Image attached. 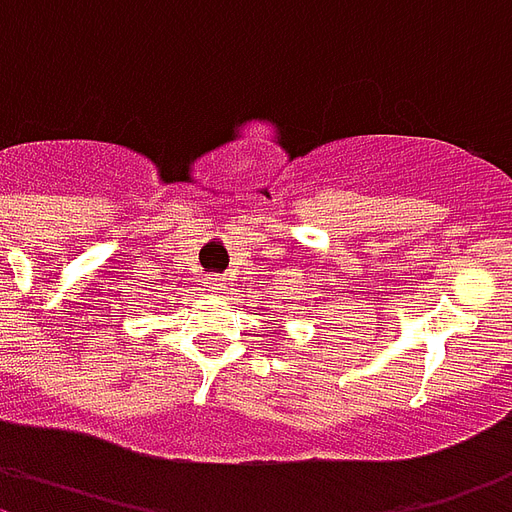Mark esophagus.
Segmentation results:
<instances>
[{"mask_svg":"<svg viewBox=\"0 0 512 512\" xmlns=\"http://www.w3.org/2000/svg\"><path fill=\"white\" fill-rule=\"evenodd\" d=\"M203 287H206V290H211V293H222V287H225V282H222L219 276L206 274V276H203Z\"/></svg>","mask_w":512,"mask_h":512,"instance_id":"esophagus-1","label":"esophagus"}]
</instances>
